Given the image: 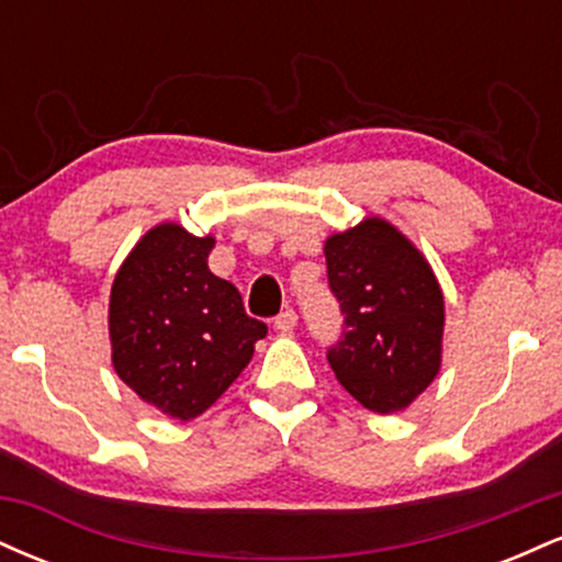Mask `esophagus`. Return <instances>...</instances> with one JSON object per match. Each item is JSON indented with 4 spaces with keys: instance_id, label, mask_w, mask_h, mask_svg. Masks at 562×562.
<instances>
[{
    "instance_id": "obj_1",
    "label": "esophagus",
    "mask_w": 562,
    "mask_h": 562,
    "mask_svg": "<svg viewBox=\"0 0 562 562\" xmlns=\"http://www.w3.org/2000/svg\"><path fill=\"white\" fill-rule=\"evenodd\" d=\"M274 327H277V333L290 335L295 330V327H299V314H295L293 308H285V312H282L280 317L274 319Z\"/></svg>"
}]
</instances>
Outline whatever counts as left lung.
I'll list each match as a JSON object with an SVG mask.
<instances>
[{
    "label": "left lung",
    "mask_w": 562,
    "mask_h": 562,
    "mask_svg": "<svg viewBox=\"0 0 562 562\" xmlns=\"http://www.w3.org/2000/svg\"><path fill=\"white\" fill-rule=\"evenodd\" d=\"M325 261L346 314L344 338L327 351L335 378L364 409H406L441 370L447 314L434 267L380 216L333 232Z\"/></svg>",
    "instance_id": "obj_1"
}]
</instances>
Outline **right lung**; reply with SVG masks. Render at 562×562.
<instances>
[{
	"label": "right lung",
	"instance_id": "right-lung-1",
	"mask_svg": "<svg viewBox=\"0 0 562 562\" xmlns=\"http://www.w3.org/2000/svg\"><path fill=\"white\" fill-rule=\"evenodd\" d=\"M214 245V235L156 224L128 250L108 303L115 375L182 423L235 383L267 335L245 314L237 288L209 269Z\"/></svg>",
	"mask_w": 562,
	"mask_h": 562
}]
</instances>
